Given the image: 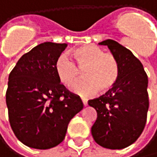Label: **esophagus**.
I'll return each instance as SVG.
<instances>
[{
  "label": "esophagus",
  "mask_w": 157,
  "mask_h": 157,
  "mask_svg": "<svg viewBox=\"0 0 157 157\" xmlns=\"http://www.w3.org/2000/svg\"><path fill=\"white\" fill-rule=\"evenodd\" d=\"M82 102H83V104H84V106L86 107V106H87V99H86V98H82Z\"/></svg>",
  "instance_id": "obj_1"
}]
</instances>
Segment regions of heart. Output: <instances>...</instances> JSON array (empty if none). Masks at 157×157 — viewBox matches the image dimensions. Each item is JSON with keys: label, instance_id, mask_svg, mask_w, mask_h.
<instances>
[{"label": "heart", "instance_id": "heart-1", "mask_svg": "<svg viewBox=\"0 0 157 157\" xmlns=\"http://www.w3.org/2000/svg\"><path fill=\"white\" fill-rule=\"evenodd\" d=\"M71 55L74 61L65 53L58 58L55 71L60 83L70 86L79 76L78 68H84V79L71 86L74 93L86 97L96 94L99 88L103 91L109 90L116 84L120 70L119 63L112 54L105 53L99 47L88 44L74 48Z\"/></svg>", "mask_w": 157, "mask_h": 157}]
</instances>
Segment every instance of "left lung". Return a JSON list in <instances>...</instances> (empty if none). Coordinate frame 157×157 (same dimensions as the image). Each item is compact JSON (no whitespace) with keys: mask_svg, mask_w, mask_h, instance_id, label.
Segmentation results:
<instances>
[{"mask_svg":"<svg viewBox=\"0 0 157 157\" xmlns=\"http://www.w3.org/2000/svg\"><path fill=\"white\" fill-rule=\"evenodd\" d=\"M99 45L108 46L120 72L111 89L88 101L98 113L91 132L100 146L122 149L132 144L144 129L149 108L148 77L142 62L117 41L107 39Z\"/></svg>","mask_w":157,"mask_h":157,"instance_id":"8db88e82","label":"left lung"}]
</instances>
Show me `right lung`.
<instances>
[{
  "label": "right lung",
  "instance_id": "right-lung-1",
  "mask_svg": "<svg viewBox=\"0 0 157 157\" xmlns=\"http://www.w3.org/2000/svg\"><path fill=\"white\" fill-rule=\"evenodd\" d=\"M67 44L44 42L24 54L9 74L6 105L16 138L35 149L60 144L70 121L83 108L55 71V63Z\"/></svg>",
  "mask_w": 157,
  "mask_h": 157
}]
</instances>
